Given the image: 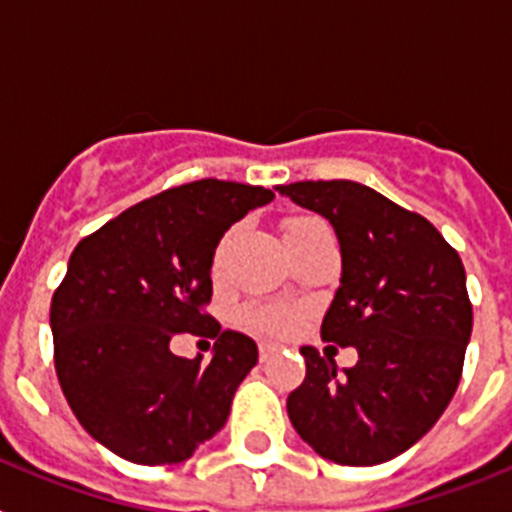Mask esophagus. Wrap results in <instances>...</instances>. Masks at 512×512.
Here are the masks:
<instances>
[{
	"mask_svg": "<svg viewBox=\"0 0 512 512\" xmlns=\"http://www.w3.org/2000/svg\"><path fill=\"white\" fill-rule=\"evenodd\" d=\"M274 354H277V348L271 346V343H261V346H259V359L261 361H269Z\"/></svg>",
	"mask_w": 512,
	"mask_h": 512,
	"instance_id": "esophagus-1",
	"label": "esophagus"
}]
</instances>
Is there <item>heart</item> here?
Returning <instances> with one entry per match:
<instances>
[{
	"label": "heart",
	"mask_w": 512,
	"mask_h": 512,
	"mask_svg": "<svg viewBox=\"0 0 512 512\" xmlns=\"http://www.w3.org/2000/svg\"><path fill=\"white\" fill-rule=\"evenodd\" d=\"M320 225L325 223L318 220V217H289L287 223H284V241L297 238V235L307 233L312 228H320ZM243 318H246L248 328L261 333V336H289V333H295L297 323H300L297 310L287 305H253L243 312Z\"/></svg>",
	"instance_id": "b5f03b06"
}]
</instances>
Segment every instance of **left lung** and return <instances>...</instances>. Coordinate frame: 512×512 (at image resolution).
Segmentation results:
<instances>
[{
    "label": "left lung",
    "instance_id": "1",
    "mask_svg": "<svg viewBox=\"0 0 512 512\" xmlns=\"http://www.w3.org/2000/svg\"><path fill=\"white\" fill-rule=\"evenodd\" d=\"M333 225L341 284L320 336L359 361L302 346L307 377L287 397L295 431L323 459L348 467L390 461L431 431L461 379L472 305L459 253L425 217L348 179L277 187Z\"/></svg>",
    "mask_w": 512,
    "mask_h": 512
}]
</instances>
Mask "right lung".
Instances as JSON below:
<instances>
[{
  "instance_id": "1",
  "label": "right lung",
  "mask_w": 512,
  "mask_h": 512,
  "mask_svg": "<svg viewBox=\"0 0 512 512\" xmlns=\"http://www.w3.org/2000/svg\"><path fill=\"white\" fill-rule=\"evenodd\" d=\"M274 192L200 179L130 207L74 248L51 302L56 374L84 431L133 464H179L225 425L259 348L202 307L225 230ZM217 337L210 365L170 354Z\"/></svg>"
}]
</instances>
